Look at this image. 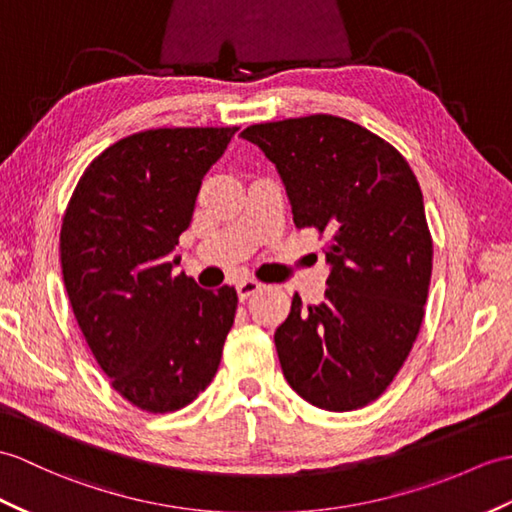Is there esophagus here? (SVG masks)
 Returning a JSON list of instances; mask_svg holds the SVG:
<instances>
[{
	"mask_svg": "<svg viewBox=\"0 0 512 512\" xmlns=\"http://www.w3.org/2000/svg\"><path fill=\"white\" fill-rule=\"evenodd\" d=\"M235 290H237V296H240V301H244V299H248V296H251V294H255V292L261 290V283L255 281V279H244V281H237Z\"/></svg>",
	"mask_w": 512,
	"mask_h": 512,
	"instance_id": "esophagus-1",
	"label": "esophagus"
}]
</instances>
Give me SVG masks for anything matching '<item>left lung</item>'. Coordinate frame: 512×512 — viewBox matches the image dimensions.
I'll list each match as a JSON object with an SVG mask.
<instances>
[{
    "label": "left lung",
    "mask_w": 512,
    "mask_h": 512,
    "mask_svg": "<svg viewBox=\"0 0 512 512\" xmlns=\"http://www.w3.org/2000/svg\"><path fill=\"white\" fill-rule=\"evenodd\" d=\"M275 168L294 224L329 235L325 301L275 331L283 377L312 406H368L406 362L423 323L432 235L408 161L371 130L336 115H307L242 130Z\"/></svg>",
    "instance_id": "left-lung-1"
}]
</instances>
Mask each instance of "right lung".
Here are the masks:
<instances>
[{
	"mask_svg": "<svg viewBox=\"0 0 512 512\" xmlns=\"http://www.w3.org/2000/svg\"><path fill=\"white\" fill-rule=\"evenodd\" d=\"M231 128H157L95 157L71 194L61 266L71 310L113 388L133 406L185 408L216 375L237 292L176 275L174 246Z\"/></svg>",
	"mask_w": 512,
	"mask_h": 512,
	"instance_id": "obj_1",
	"label": "right lung"
}]
</instances>
